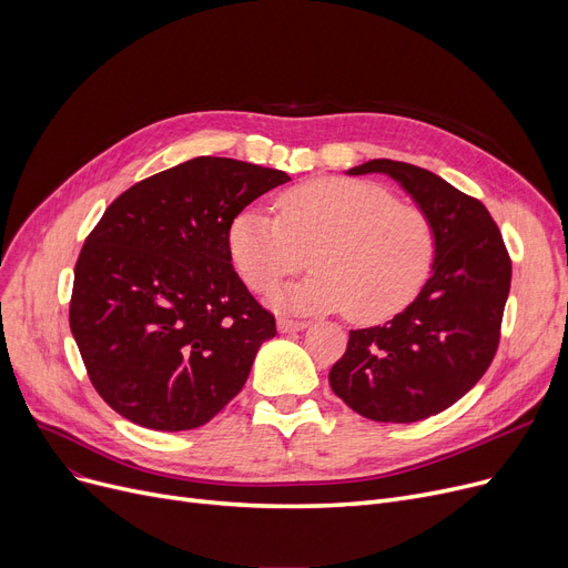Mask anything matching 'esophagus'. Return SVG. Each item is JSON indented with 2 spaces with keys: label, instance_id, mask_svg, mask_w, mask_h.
Masks as SVG:
<instances>
[{
  "label": "esophagus",
  "instance_id": "34e87169",
  "mask_svg": "<svg viewBox=\"0 0 568 568\" xmlns=\"http://www.w3.org/2000/svg\"><path fill=\"white\" fill-rule=\"evenodd\" d=\"M308 322L302 320H290V317H278V332L281 334H292V332H304Z\"/></svg>",
  "mask_w": 568,
  "mask_h": 568
}]
</instances>
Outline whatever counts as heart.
<instances>
[{
    "mask_svg": "<svg viewBox=\"0 0 568 568\" xmlns=\"http://www.w3.org/2000/svg\"><path fill=\"white\" fill-rule=\"evenodd\" d=\"M276 219L244 209L227 246L239 276L255 292L302 272L315 274L272 302L296 313L345 311L354 322L400 313L424 287L435 260V227L422 206L359 179H315L276 197Z\"/></svg>",
    "mask_w": 568,
    "mask_h": 568,
    "instance_id": "b5f03b06",
    "label": "heart"
}]
</instances>
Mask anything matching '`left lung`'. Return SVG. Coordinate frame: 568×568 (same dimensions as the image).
<instances>
[{
	"label": "left lung",
	"instance_id": "8db88e82",
	"mask_svg": "<svg viewBox=\"0 0 568 568\" xmlns=\"http://www.w3.org/2000/svg\"><path fill=\"white\" fill-rule=\"evenodd\" d=\"M386 174L435 227V260L419 296L382 326L349 332L334 394L356 414L412 424L452 407L484 377L499 345L511 260L488 209L442 176L375 159L347 174Z\"/></svg>",
	"mask_w": 568,
	"mask_h": 568
}]
</instances>
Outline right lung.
<instances>
[{
	"label": "right lung",
	"mask_w": 568,
	"mask_h": 568,
	"mask_svg": "<svg viewBox=\"0 0 568 568\" xmlns=\"http://www.w3.org/2000/svg\"><path fill=\"white\" fill-rule=\"evenodd\" d=\"M283 170L197 156L119 195L75 262L71 334L99 396L176 433L212 422L248 379L276 320L236 276L227 232Z\"/></svg>",
	"instance_id": "add662e5"
}]
</instances>
